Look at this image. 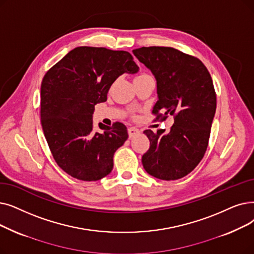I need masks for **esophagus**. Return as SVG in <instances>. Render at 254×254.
I'll list each match as a JSON object with an SVG mask.
<instances>
[{"mask_svg":"<svg viewBox=\"0 0 254 254\" xmlns=\"http://www.w3.org/2000/svg\"><path fill=\"white\" fill-rule=\"evenodd\" d=\"M127 133H128V137L129 138H133V137H135V136L140 134V130L137 127H129L127 129Z\"/></svg>","mask_w":254,"mask_h":254,"instance_id":"esophagus-1","label":"esophagus"}]
</instances>
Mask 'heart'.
<instances>
[{"instance_id": "heart-1", "label": "heart", "mask_w": 254, "mask_h": 254, "mask_svg": "<svg viewBox=\"0 0 254 254\" xmlns=\"http://www.w3.org/2000/svg\"><path fill=\"white\" fill-rule=\"evenodd\" d=\"M149 76H151L150 74H148L147 72H140L139 74H137L135 76V81L137 80H142V79H145V78H149Z\"/></svg>"}]
</instances>
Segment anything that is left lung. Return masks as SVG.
<instances>
[{"label":"left lung","mask_w":254,"mask_h":254,"mask_svg":"<svg viewBox=\"0 0 254 254\" xmlns=\"http://www.w3.org/2000/svg\"><path fill=\"white\" fill-rule=\"evenodd\" d=\"M133 54L157 80L156 119L174 117L168 133L143 131L150 142L143 167L163 181L182 179L199 164L208 145L217 105L212 76L199 59L173 48L143 47Z\"/></svg>","instance_id":"obj_1"}]
</instances>
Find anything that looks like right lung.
<instances>
[{"mask_svg": "<svg viewBox=\"0 0 254 254\" xmlns=\"http://www.w3.org/2000/svg\"><path fill=\"white\" fill-rule=\"evenodd\" d=\"M139 70L126 51L79 47L70 51L43 76L40 118L43 134L58 166L72 178L92 182L113 169L115 151L127 139V127L100 124L93 130L94 106L107 101L114 81Z\"/></svg>", "mask_w": 254, "mask_h": 254, "instance_id": "1", "label": "right lung"}]
</instances>
